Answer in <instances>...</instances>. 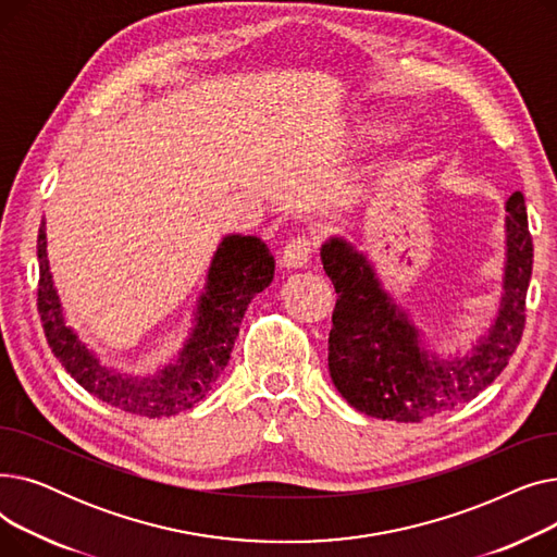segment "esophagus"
Wrapping results in <instances>:
<instances>
[{
	"label": "esophagus",
	"instance_id": "34e87169",
	"mask_svg": "<svg viewBox=\"0 0 557 557\" xmlns=\"http://www.w3.org/2000/svg\"><path fill=\"white\" fill-rule=\"evenodd\" d=\"M313 242L307 237H294L282 250V263L286 269H305L313 257Z\"/></svg>",
	"mask_w": 557,
	"mask_h": 557
}]
</instances>
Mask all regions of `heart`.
I'll list each match as a JSON object with an SVG mask.
<instances>
[{"mask_svg": "<svg viewBox=\"0 0 557 557\" xmlns=\"http://www.w3.org/2000/svg\"><path fill=\"white\" fill-rule=\"evenodd\" d=\"M397 131L399 126L395 124V120H386V116H376V120H370L363 126V133L370 141H388L391 137H395Z\"/></svg>", "mask_w": 557, "mask_h": 557, "instance_id": "1", "label": "heart"}]
</instances>
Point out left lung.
Returning a JSON list of instances; mask_svg holds the SVG:
<instances>
[{"mask_svg":"<svg viewBox=\"0 0 557 557\" xmlns=\"http://www.w3.org/2000/svg\"><path fill=\"white\" fill-rule=\"evenodd\" d=\"M506 277L499 315L472 355L441 361L420 345V332L374 277L363 252L332 237L320 248L336 288L330 332V374L357 411L395 422L443 416L487 388L521 341L525 290L533 271V237L523 194L506 202Z\"/></svg>","mask_w":557,"mask_h":557,"instance_id":"obj_1","label":"left lung"}]
</instances>
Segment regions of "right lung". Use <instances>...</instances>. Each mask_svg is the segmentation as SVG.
I'll return each instance as SVG.
<instances>
[{"label": "right lung", "instance_id": "obj_1", "mask_svg": "<svg viewBox=\"0 0 557 557\" xmlns=\"http://www.w3.org/2000/svg\"><path fill=\"white\" fill-rule=\"evenodd\" d=\"M38 313L53 357L101 401L141 418H169L200 401L230 361L239 325L252 298L273 282L275 259L257 237L230 234L212 259L208 286L198 300L196 327L183 352L158 374L131 376L99 363L65 325L49 273L47 232H38Z\"/></svg>", "mask_w": 557, "mask_h": 557}]
</instances>
